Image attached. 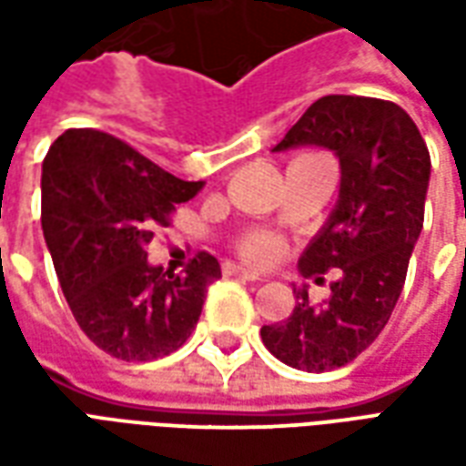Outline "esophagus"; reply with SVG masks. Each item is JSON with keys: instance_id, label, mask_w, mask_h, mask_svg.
<instances>
[{"instance_id": "obj_1", "label": "esophagus", "mask_w": 466, "mask_h": 466, "mask_svg": "<svg viewBox=\"0 0 466 466\" xmlns=\"http://www.w3.org/2000/svg\"><path fill=\"white\" fill-rule=\"evenodd\" d=\"M224 277H242L247 282H259L262 277L252 269H242V267H237V264H224Z\"/></svg>"}]
</instances>
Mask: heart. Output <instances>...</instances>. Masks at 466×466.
I'll return each instance as SVG.
<instances>
[{
    "mask_svg": "<svg viewBox=\"0 0 466 466\" xmlns=\"http://www.w3.org/2000/svg\"><path fill=\"white\" fill-rule=\"evenodd\" d=\"M284 249H287V244H284L282 237L279 234L264 232V229H252V232H247L237 242L239 257H242L244 262L257 264V267L277 262L284 254Z\"/></svg>",
    "mask_w": 466,
    "mask_h": 466,
    "instance_id": "obj_1",
    "label": "heart"
}]
</instances>
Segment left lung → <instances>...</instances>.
Listing matches in <instances>:
<instances>
[{
    "label": "left lung",
    "instance_id": "obj_1",
    "mask_svg": "<svg viewBox=\"0 0 466 466\" xmlns=\"http://www.w3.org/2000/svg\"><path fill=\"white\" fill-rule=\"evenodd\" d=\"M304 144L339 157L342 184L337 209L304 249L299 269L317 282L337 269V282L322 304L294 289V312L264 324L262 342L294 370L329 371L357 360L390 322L424 224L431 162L411 116L374 96L317 99L274 152Z\"/></svg>",
    "mask_w": 466,
    "mask_h": 466
}]
</instances>
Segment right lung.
Here are the masks:
<instances>
[{
    "label": "right lung",
    "instance_id": "obj_1",
    "mask_svg": "<svg viewBox=\"0 0 466 466\" xmlns=\"http://www.w3.org/2000/svg\"><path fill=\"white\" fill-rule=\"evenodd\" d=\"M202 182H184L122 139L66 129L42 164V229L66 304L92 342L124 361L182 347L202 314L217 257L194 254L184 274L147 262L157 227Z\"/></svg>",
    "mask_w": 466,
    "mask_h": 466
}]
</instances>
